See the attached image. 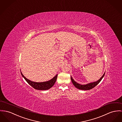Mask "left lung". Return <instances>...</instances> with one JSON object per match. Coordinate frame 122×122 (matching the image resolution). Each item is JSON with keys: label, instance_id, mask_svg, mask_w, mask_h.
I'll return each instance as SVG.
<instances>
[{"label": "left lung", "instance_id": "left-lung-1", "mask_svg": "<svg viewBox=\"0 0 122 122\" xmlns=\"http://www.w3.org/2000/svg\"><path fill=\"white\" fill-rule=\"evenodd\" d=\"M105 73V72L104 73L103 75L101 76V77L98 80L94 82L88 83V84H79L76 83L75 80L72 78L71 76V79L72 84L75 86V87H76L78 89L82 90H91V89L93 88L96 85H97L100 83V82L101 81V80L103 79V76H104Z\"/></svg>", "mask_w": 122, "mask_h": 122}]
</instances>
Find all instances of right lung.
Instances as JSON below:
<instances>
[{"mask_svg":"<svg viewBox=\"0 0 122 122\" xmlns=\"http://www.w3.org/2000/svg\"><path fill=\"white\" fill-rule=\"evenodd\" d=\"M20 72H21L22 76L24 78V79L25 80V81L28 83V84L31 86H32L33 88H34L35 89L38 90H47L48 89H50L54 85V84L55 83L56 81L57 76V74H56L52 79H51L49 81L43 82H36L30 81L27 78H26L22 74V72L21 71V70H20Z\"/></svg>","mask_w":122,"mask_h":122,"instance_id":"obj_1","label":"right lung"}]
</instances>
